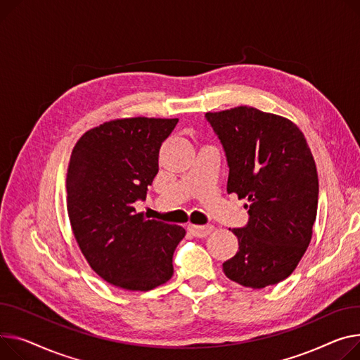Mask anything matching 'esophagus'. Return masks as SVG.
<instances>
[{"label":"esophagus","mask_w":360,"mask_h":360,"mask_svg":"<svg viewBox=\"0 0 360 360\" xmlns=\"http://www.w3.org/2000/svg\"><path fill=\"white\" fill-rule=\"evenodd\" d=\"M214 230V226L207 224V226H195V224H191L189 226V231L193 233L197 237H207L211 231Z\"/></svg>","instance_id":"1"}]
</instances>
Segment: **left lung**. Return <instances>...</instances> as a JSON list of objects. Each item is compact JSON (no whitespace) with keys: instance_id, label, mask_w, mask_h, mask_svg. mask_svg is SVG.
<instances>
[{"instance_id":"obj_1","label":"left lung","mask_w":360,"mask_h":360,"mask_svg":"<svg viewBox=\"0 0 360 360\" xmlns=\"http://www.w3.org/2000/svg\"><path fill=\"white\" fill-rule=\"evenodd\" d=\"M229 165L227 193L246 198L249 221L233 229L237 253L224 275L260 290L288 278L304 256L317 217L319 176L302 131L291 120L253 107L207 112Z\"/></svg>"}]
</instances>
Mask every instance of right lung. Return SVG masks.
<instances>
[{
    "label": "right lung",
    "instance_id": "right-lung-1",
    "mask_svg": "<svg viewBox=\"0 0 360 360\" xmlns=\"http://www.w3.org/2000/svg\"><path fill=\"white\" fill-rule=\"evenodd\" d=\"M178 118H118L82 134L66 175V207L77 243L94 272L118 288L150 291L174 275L185 229L148 220L145 200L159 149Z\"/></svg>",
    "mask_w": 360,
    "mask_h": 360
}]
</instances>
